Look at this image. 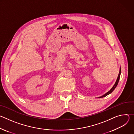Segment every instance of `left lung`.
Returning <instances> with one entry per match:
<instances>
[{"instance_id": "8db88e82", "label": "left lung", "mask_w": 134, "mask_h": 134, "mask_svg": "<svg viewBox=\"0 0 134 134\" xmlns=\"http://www.w3.org/2000/svg\"><path fill=\"white\" fill-rule=\"evenodd\" d=\"M120 74H121V68L120 67V70H119V74H118V76L117 79V80H116V82H115V83H114V85L113 86V87L110 89V91H108V92H107L105 94H104V95H103L102 96L100 97H98V98H101L105 97L107 96V95L110 94V93H111L113 91V90L116 88V87H117V85H118V82H119V79H120Z\"/></svg>"}]
</instances>
